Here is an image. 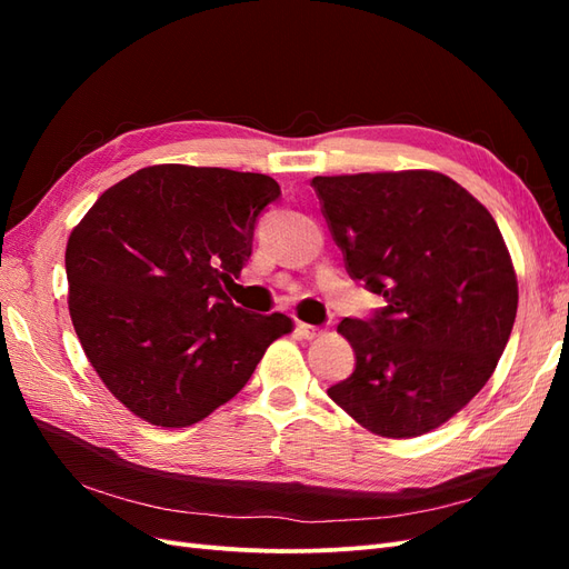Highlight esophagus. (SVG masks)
Segmentation results:
<instances>
[{
    "label": "esophagus",
    "mask_w": 569,
    "mask_h": 569,
    "mask_svg": "<svg viewBox=\"0 0 569 569\" xmlns=\"http://www.w3.org/2000/svg\"><path fill=\"white\" fill-rule=\"evenodd\" d=\"M297 335L301 339H316L320 335V330L313 325H308V322H297Z\"/></svg>",
    "instance_id": "obj_1"
}]
</instances>
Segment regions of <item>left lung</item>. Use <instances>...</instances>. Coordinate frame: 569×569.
Wrapping results in <instances>:
<instances>
[{"mask_svg":"<svg viewBox=\"0 0 569 569\" xmlns=\"http://www.w3.org/2000/svg\"><path fill=\"white\" fill-rule=\"evenodd\" d=\"M353 280L385 297L343 318L356 370L327 396L370 432H432L472 401L518 313V278L491 213L435 170L313 178Z\"/></svg>","mask_w":569,"mask_h":569,"instance_id":"1","label":"left lung"}]
</instances>
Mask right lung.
<instances>
[{"label": "right lung", "mask_w": 569, "mask_h": 569, "mask_svg": "<svg viewBox=\"0 0 569 569\" xmlns=\"http://www.w3.org/2000/svg\"><path fill=\"white\" fill-rule=\"evenodd\" d=\"M278 197L280 184L263 173L149 166L109 187L68 237L76 335L137 418L157 427L203 420L291 332V318L249 313L222 289L242 272L256 220Z\"/></svg>", "instance_id": "add662e5"}]
</instances>
